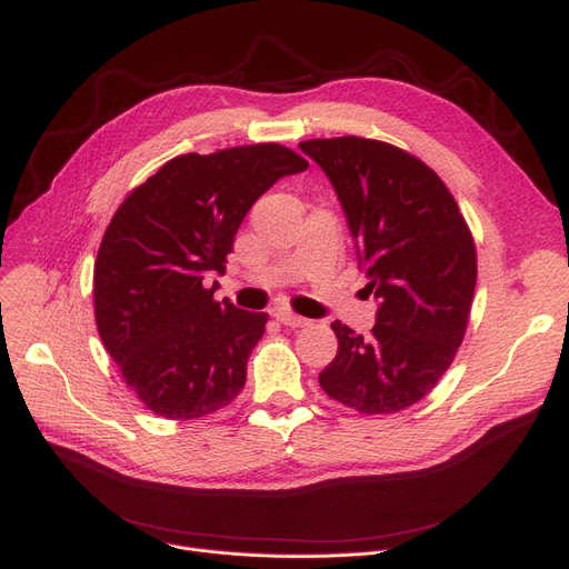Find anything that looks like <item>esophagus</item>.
<instances>
[{
    "label": "esophagus",
    "mask_w": 569,
    "mask_h": 569,
    "mask_svg": "<svg viewBox=\"0 0 569 569\" xmlns=\"http://www.w3.org/2000/svg\"><path fill=\"white\" fill-rule=\"evenodd\" d=\"M272 316H274L281 325H286V327H305V325H309L307 318L297 316V313H290V311H286V309H274Z\"/></svg>",
    "instance_id": "esophagus-1"
}]
</instances>
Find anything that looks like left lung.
<instances>
[{"label":"left lung","mask_w":569,"mask_h":569,"mask_svg":"<svg viewBox=\"0 0 569 569\" xmlns=\"http://www.w3.org/2000/svg\"><path fill=\"white\" fill-rule=\"evenodd\" d=\"M300 147L330 177L380 302L367 337L332 322L339 350L318 382L362 415L406 410L433 390L463 341L477 281L470 228L442 179L401 147L357 136Z\"/></svg>","instance_id":"left-lung-1"}]
</instances>
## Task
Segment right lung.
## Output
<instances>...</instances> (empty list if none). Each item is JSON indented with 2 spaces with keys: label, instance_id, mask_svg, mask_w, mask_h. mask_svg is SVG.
<instances>
[{
  "label": "right lung",
  "instance_id": "right-lung-1",
  "mask_svg": "<svg viewBox=\"0 0 569 569\" xmlns=\"http://www.w3.org/2000/svg\"><path fill=\"white\" fill-rule=\"evenodd\" d=\"M307 168L279 142L191 152L117 207L94 262V318L131 392L154 415L198 420L242 392L267 313L217 302L204 279L226 272L251 204Z\"/></svg>",
  "mask_w": 569,
  "mask_h": 569
}]
</instances>
